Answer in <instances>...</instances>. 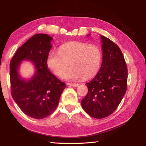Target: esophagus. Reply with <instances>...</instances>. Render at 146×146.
Segmentation results:
<instances>
[{
  "label": "esophagus",
  "instance_id": "obj_1",
  "mask_svg": "<svg viewBox=\"0 0 146 146\" xmlns=\"http://www.w3.org/2000/svg\"><path fill=\"white\" fill-rule=\"evenodd\" d=\"M67 85L71 86H74V87H76L78 86L79 85L78 83H67Z\"/></svg>",
  "mask_w": 146,
  "mask_h": 146
}]
</instances>
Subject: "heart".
Returning a JSON list of instances; mask_svg holds the SVG:
<instances>
[{"instance_id": "1", "label": "heart", "mask_w": 146, "mask_h": 146, "mask_svg": "<svg viewBox=\"0 0 146 146\" xmlns=\"http://www.w3.org/2000/svg\"><path fill=\"white\" fill-rule=\"evenodd\" d=\"M102 52L98 46L74 41L60 46L58 52L51 51L48 54L46 64L56 76L70 81L88 79L95 76L100 68Z\"/></svg>"}]
</instances>
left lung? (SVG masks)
<instances>
[{"label":"left lung","mask_w":146,"mask_h":146,"mask_svg":"<svg viewBox=\"0 0 146 146\" xmlns=\"http://www.w3.org/2000/svg\"><path fill=\"white\" fill-rule=\"evenodd\" d=\"M101 68L95 78L86 83L88 92L82 100L83 110L95 119L108 117L116 110L127 83V67L120 49L106 37L101 36Z\"/></svg>","instance_id":"obj_1"}]
</instances>
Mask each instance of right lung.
<instances>
[{
	"instance_id": "1",
	"label": "right lung",
	"mask_w": 146,
	"mask_h": 146,
	"mask_svg": "<svg viewBox=\"0 0 146 146\" xmlns=\"http://www.w3.org/2000/svg\"><path fill=\"white\" fill-rule=\"evenodd\" d=\"M52 39L46 34L34 35L17 49L10 63L12 97L24 113L36 119H44L53 112L66 87L46 64ZM24 60L32 61L36 68L35 75L27 80L21 79L18 72Z\"/></svg>"
}]
</instances>
